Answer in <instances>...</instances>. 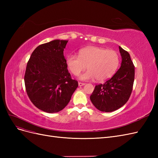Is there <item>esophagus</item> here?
Returning a JSON list of instances; mask_svg holds the SVG:
<instances>
[{
  "instance_id": "esophagus-1",
  "label": "esophagus",
  "mask_w": 158,
  "mask_h": 158,
  "mask_svg": "<svg viewBox=\"0 0 158 158\" xmlns=\"http://www.w3.org/2000/svg\"><path fill=\"white\" fill-rule=\"evenodd\" d=\"M85 85V83L80 82H78V85H79V86H82V85Z\"/></svg>"
}]
</instances>
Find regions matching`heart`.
<instances>
[{
  "label": "heart",
  "mask_w": 158,
  "mask_h": 158,
  "mask_svg": "<svg viewBox=\"0 0 158 158\" xmlns=\"http://www.w3.org/2000/svg\"><path fill=\"white\" fill-rule=\"evenodd\" d=\"M66 64L70 73L78 76L81 72L89 70L80 76L84 80H106L115 73L119 64V55L113 49L89 46L79 51L78 56L70 54L66 59Z\"/></svg>",
  "instance_id": "b5f03b06"
}]
</instances>
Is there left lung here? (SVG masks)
<instances>
[{
    "label": "left lung",
    "mask_w": 158,
    "mask_h": 158,
    "mask_svg": "<svg viewBox=\"0 0 158 158\" xmlns=\"http://www.w3.org/2000/svg\"><path fill=\"white\" fill-rule=\"evenodd\" d=\"M122 56L120 69L103 84L96 85L90 100L94 106L103 112H111L125 105L130 98L134 80L135 65L128 52L119 47Z\"/></svg>",
    "instance_id": "1"
}]
</instances>
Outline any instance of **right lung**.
<instances>
[{"label": "right lung", "instance_id": "obj_1", "mask_svg": "<svg viewBox=\"0 0 158 158\" xmlns=\"http://www.w3.org/2000/svg\"><path fill=\"white\" fill-rule=\"evenodd\" d=\"M67 43L57 40L39 45L27 63V94L37 108L47 113L63 110L78 86V81L71 78L63 55Z\"/></svg>", "mask_w": 158, "mask_h": 158}]
</instances>
